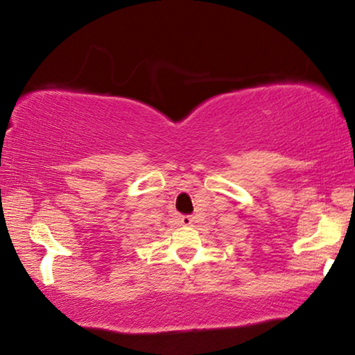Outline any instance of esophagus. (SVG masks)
Here are the masks:
<instances>
[{
    "instance_id": "1",
    "label": "esophagus",
    "mask_w": 355,
    "mask_h": 355,
    "mask_svg": "<svg viewBox=\"0 0 355 355\" xmlns=\"http://www.w3.org/2000/svg\"><path fill=\"white\" fill-rule=\"evenodd\" d=\"M193 223H196V218L191 216V215H184V216L181 218V225H182V226H192Z\"/></svg>"
}]
</instances>
